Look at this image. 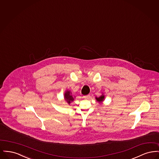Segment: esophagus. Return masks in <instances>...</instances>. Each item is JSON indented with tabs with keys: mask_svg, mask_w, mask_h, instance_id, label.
Here are the masks:
<instances>
[{
	"mask_svg": "<svg viewBox=\"0 0 159 159\" xmlns=\"http://www.w3.org/2000/svg\"><path fill=\"white\" fill-rule=\"evenodd\" d=\"M89 98H90V95H84V96H83V98L88 99Z\"/></svg>",
	"mask_w": 159,
	"mask_h": 159,
	"instance_id": "esophagus-1",
	"label": "esophagus"
}]
</instances>
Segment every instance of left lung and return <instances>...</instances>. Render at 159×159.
<instances>
[{"mask_svg": "<svg viewBox=\"0 0 159 159\" xmlns=\"http://www.w3.org/2000/svg\"><path fill=\"white\" fill-rule=\"evenodd\" d=\"M104 96L102 95H101V97H99V98H96V99L98 101V102H101V101H102L103 100H104Z\"/></svg>", "mask_w": 159, "mask_h": 159, "instance_id": "8db88e82", "label": "left lung"}]
</instances>
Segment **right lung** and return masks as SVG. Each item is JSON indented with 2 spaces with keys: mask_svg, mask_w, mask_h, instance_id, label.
Returning a JSON list of instances; mask_svg holds the SVG:
<instances>
[{
  "mask_svg": "<svg viewBox=\"0 0 159 159\" xmlns=\"http://www.w3.org/2000/svg\"><path fill=\"white\" fill-rule=\"evenodd\" d=\"M64 99L66 101L68 102L69 104L70 103V102H71L74 100V98L72 97V95H71V93L70 92V91H66V92L64 94Z\"/></svg>",
  "mask_w": 159,
  "mask_h": 159,
  "instance_id": "right-lung-1",
  "label": "right lung"
}]
</instances>
